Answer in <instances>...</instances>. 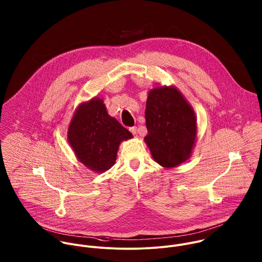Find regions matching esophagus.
<instances>
[{"mask_svg":"<svg viewBox=\"0 0 262 262\" xmlns=\"http://www.w3.org/2000/svg\"><path fill=\"white\" fill-rule=\"evenodd\" d=\"M129 130H130V133H132L135 137H137V136H138V128H137V126L129 127Z\"/></svg>","mask_w":262,"mask_h":262,"instance_id":"esophagus-1","label":"esophagus"}]
</instances>
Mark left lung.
<instances>
[{"instance_id": "obj_1", "label": "left lung", "mask_w": 262, "mask_h": 262, "mask_svg": "<svg viewBox=\"0 0 262 262\" xmlns=\"http://www.w3.org/2000/svg\"><path fill=\"white\" fill-rule=\"evenodd\" d=\"M145 117L148 129L145 142L157 163L169 168L190 157L197 133L195 113L176 88L151 90Z\"/></svg>"}]
</instances>
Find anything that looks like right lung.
Here are the masks:
<instances>
[{"label": "right lung", "mask_w": 262, "mask_h": 262, "mask_svg": "<svg viewBox=\"0 0 262 262\" xmlns=\"http://www.w3.org/2000/svg\"><path fill=\"white\" fill-rule=\"evenodd\" d=\"M130 138L132 133L108 115L99 98L77 108L68 129V141L78 160L99 172L113 166L119 144Z\"/></svg>", "instance_id": "obj_1"}]
</instances>
